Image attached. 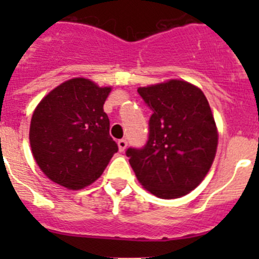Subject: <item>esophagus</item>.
Returning <instances> with one entry per match:
<instances>
[{"label":"esophagus","mask_w":259,"mask_h":259,"mask_svg":"<svg viewBox=\"0 0 259 259\" xmlns=\"http://www.w3.org/2000/svg\"><path fill=\"white\" fill-rule=\"evenodd\" d=\"M127 145H128V143L125 139H120V140L118 141V146H119V150H120V152H124V150L127 149Z\"/></svg>","instance_id":"1"}]
</instances>
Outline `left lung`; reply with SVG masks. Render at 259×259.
<instances>
[{"label": "left lung", "instance_id": "8db88e82", "mask_svg": "<svg viewBox=\"0 0 259 259\" xmlns=\"http://www.w3.org/2000/svg\"><path fill=\"white\" fill-rule=\"evenodd\" d=\"M153 114L143 148L125 154L144 188L159 198L193 191L214 161L218 132L206 97L183 80L137 89Z\"/></svg>", "mask_w": 259, "mask_h": 259}]
</instances>
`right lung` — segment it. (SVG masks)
<instances>
[{"instance_id": "right-lung-1", "label": "right lung", "mask_w": 259, "mask_h": 259, "mask_svg": "<svg viewBox=\"0 0 259 259\" xmlns=\"http://www.w3.org/2000/svg\"><path fill=\"white\" fill-rule=\"evenodd\" d=\"M111 88L83 77L54 88L37 105L31 119L29 143L41 171L71 189L97 180L118 152L104 111Z\"/></svg>"}]
</instances>
